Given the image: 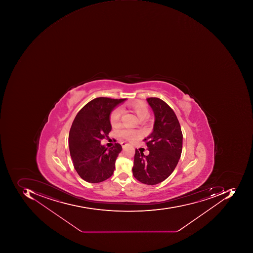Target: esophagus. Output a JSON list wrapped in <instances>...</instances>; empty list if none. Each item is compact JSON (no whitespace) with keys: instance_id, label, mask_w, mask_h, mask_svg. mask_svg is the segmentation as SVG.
<instances>
[{"instance_id":"1","label":"esophagus","mask_w":253,"mask_h":253,"mask_svg":"<svg viewBox=\"0 0 253 253\" xmlns=\"http://www.w3.org/2000/svg\"><path fill=\"white\" fill-rule=\"evenodd\" d=\"M127 144H126V143H124V142L122 143V147H123V148H125V147H126V146H127Z\"/></svg>"}]
</instances>
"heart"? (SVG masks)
Here are the masks:
<instances>
[{"mask_svg": "<svg viewBox=\"0 0 253 253\" xmlns=\"http://www.w3.org/2000/svg\"><path fill=\"white\" fill-rule=\"evenodd\" d=\"M127 106L132 110L133 113L140 121L145 120L149 117L148 108H147V105L141 101H137L134 103H129ZM122 113H123V111L120 108H116L111 113L109 120H110L111 125L113 127L119 126ZM119 134L127 140H133L137 136V133L135 130H121Z\"/></svg>", "mask_w": 253, "mask_h": 253, "instance_id": "1", "label": "heart"}]
</instances>
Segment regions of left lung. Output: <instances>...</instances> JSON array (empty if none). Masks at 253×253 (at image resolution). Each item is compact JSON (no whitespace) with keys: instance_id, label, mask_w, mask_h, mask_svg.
<instances>
[{"instance_id":"obj_1","label":"left lung","mask_w":253,"mask_h":253,"mask_svg":"<svg viewBox=\"0 0 253 253\" xmlns=\"http://www.w3.org/2000/svg\"><path fill=\"white\" fill-rule=\"evenodd\" d=\"M154 112V129L144 140L149 154L136 149L132 172L134 178L146 185L162 182L172 174L180 159L182 133L173 110L159 98H147Z\"/></svg>"}]
</instances>
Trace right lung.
<instances>
[{
  "label": "right lung",
  "instance_id": "obj_1",
  "mask_svg": "<svg viewBox=\"0 0 253 253\" xmlns=\"http://www.w3.org/2000/svg\"><path fill=\"white\" fill-rule=\"evenodd\" d=\"M126 100L96 98L79 111L73 122L68 137L70 154L77 172L86 182H103L114 172L123 147L117 143L108 148L101 144V140L112 130L111 113Z\"/></svg>",
  "mask_w": 253,
  "mask_h": 253
}]
</instances>
